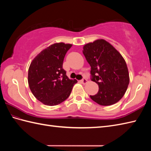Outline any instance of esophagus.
Wrapping results in <instances>:
<instances>
[{"label":"esophagus","mask_w":151,"mask_h":151,"mask_svg":"<svg viewBox=\"0 0 151 151\" xmlns=\"http://www.w3.org/2000/svg\"><path fill=\"white\" fill-rule=\"evenodd\" d=\"M81 82L82 83V84H86V83H87L88 82V80L87 79H86V78H83L82 80H81Z\"/></svg>","instance_id":"1"}]
</instances>
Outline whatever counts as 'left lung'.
<instances>
[{"label": "left lung", "instance_id": "1", "mask_svg": "<svg viewBox=\"0 0 151 151\" xmlns=\"http://www.w3.org/2000/svg\"><path fill=\"white\" fill-rule=\"evenodd\" d=\"M82 52L91 66V80L99 88L97 93L90 95V98L102 106L116 103L123 97L130 81L123 56L104 40L85 45Z\"/></svg>", "mask_w": 151, "mask_h": 151}]
</instances>
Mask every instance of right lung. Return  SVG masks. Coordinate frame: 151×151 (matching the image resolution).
Instances as JSON below:
<instances>
[{
	"label": "right lung",
	"instance_id": "right-lung-1",
	"mask_svg": "<svg viewBox=\"0 0 151 151\" xmlns=\"http://www.w3.org/2000/svg\"><path fill=\"white\" fill-rule=\"evenodd\" d=\"M71 44L54 43L37 54L28 69V82L38 101L48 106L58 105L69 97L76 80H70L63 62Z\"/></svg>",
	"mask_w": 151,
	"mask_h": 151
}]
</instances>
